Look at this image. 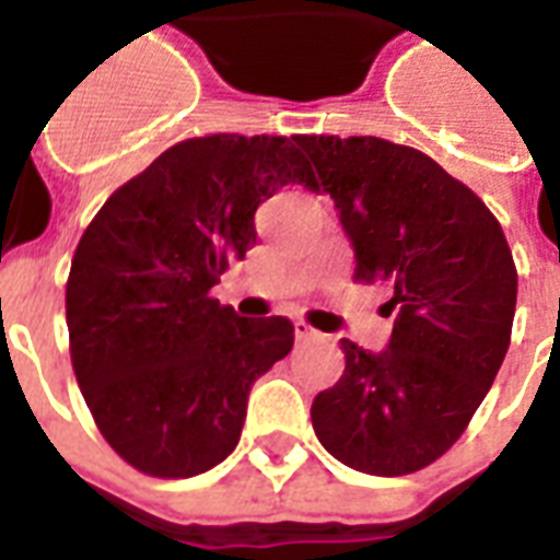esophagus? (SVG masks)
I'll use <instances>...</instances> for the list:
<instances>
[{"mask_svg": "<svg viewBox=\"0 0 560 560\" xmlns=\"http://www.w3.org/2000/svg\"><path fill=\"white\" fill-rule=\"evenodd\" d=\"M293 336H296V341L320 339V332H315V329L308 327V324H303V320H296V324H293Z\"/></svg>", "mask_w": 560, "mask_h": 560, "instance_id": "obj_1", "label": "esophagus"}]
</instances>
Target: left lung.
<instances>
[{"mask_svg": "<svg viewBox=\"0 0 560 560\" xmlns=\"http://www.w3.org/2000/svg\"><path fill=\"white\" fill-rule=\"evenodd\" d=\"M357 257L389 288L387 351L341 339L345 375L317 393L312 425L341 465L401 477L456 444L492 387L516 315L501 224L468 185L411 147L300 135Z\"/></svg>", "mask_w": 560, "mask_h": 560, "instance_id": "obj_1", "label": "left lung"}]
</instances>
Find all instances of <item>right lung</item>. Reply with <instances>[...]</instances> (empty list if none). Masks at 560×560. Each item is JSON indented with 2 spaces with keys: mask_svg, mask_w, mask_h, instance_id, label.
<instances>
[{
  "mask_svg": "<svg viewBox=\"0 0 560 560\" xmlns=\"http://www.w3.org/2000/svg\"><path fill=\"white\" fill-rule=\"evenodd\" d=\"M317 188L296 138L176 143L107 197L66 288L71 363L128 465L197 477L240 444L248 389L293 348L288 317H240L209 288L255 245L257 207Z\"/></svg>",
  "mask_w": 560,
  "mask_h": 560,
  "instance_id": "right-lung-1",
  "label": "right lung"
}]
</instances>
